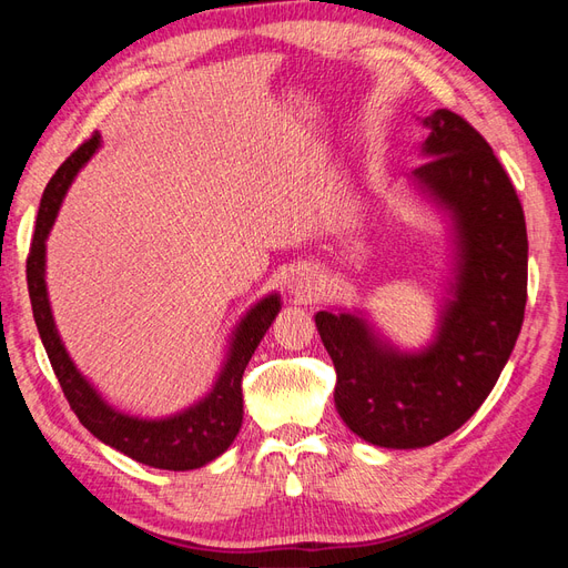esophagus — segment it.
Segmentation results:
<instances>
[{"label": "esophagus", "instance_id": "obj_1", "mask_svg": "<svg viewBox=\"0 0 568 568\" xmlns=\"http://www.w3.org/2000/svg\"><path fill=\"white\" fill-rule=\"evenodd\" d=\"M286 288H288V296L301 298V301L317 296V291H320L317 277L311 267H303V270H296L294 274H291Z\"/></svg>", "mask_w": 568, "mask_h": 568}]
</instances>
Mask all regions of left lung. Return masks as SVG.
Instances as JSON below:
<instances>
[{"label": "left lung", "instance_id": "1", "mask_svg": "<svg viewBox=\"0 0 568 568\" xmlns=\"http://www.w3.org/2000/svg\"><path fill=\"white\" fill-rule=\"evenodd\" d=\"M407 186L440 215L453 248L434 336L400 348L359 307L315 315L336 369L334 403L355 436L390 450L426 448L467 422L500 379L521 332L528 239L517 192L467 120L438 109Z\"/></svg>", "mask_w": 568, "mask_h": 568}]
</instances>
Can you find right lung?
<instances>
[{"mask_svg":"<svg viewBox=\"0 0 568 568\" xmlns=\"http://www.w3.org/2000/svg\"><path fill=\"white\" fill-rule=\"evenodd\" d=\"M99 149L101 134H94L57 170V175L49 180L42 194L36 236H32L28 255V294L32 303V317H36L42 346L49 355L51 367H54L63 395L71 403L80 424L92 436L153 469H201L225 453L234 443L239 428H242V376L257 343L263 341L274 317L280 315L282 296L277 291H272V294L255 301L244 317L236 322L213 386L189 407L165 417H140L111 405L88 376L78 369L71 353L65 351L47 291V239L51 227H54L68 189Z\"/></svg>","mask_w":568,"mask_h":568,"instance_id":"add662e5","label":"right lung"}]
</instances>
